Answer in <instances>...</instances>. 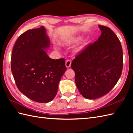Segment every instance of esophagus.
Returning <instances> with one entry per match:
<instances>
[{"instance_id":"obj_1","label":"esophagus","mask_w":133,"mask_h":133,"mask_svg":"<svg viewBox=\"0 0 133 133\" xmlns=\"http://www.w3.org/2000/svg\"><path fill=\"white\" fill-rule=\"evenodd\" d=\"M71 61L70 60H67L66 61V63H65V65H66V66L67 68H69L71 66Z\"/></svg>"}]
</instances>
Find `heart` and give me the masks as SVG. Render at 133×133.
Instances as JSON below:
<instances>
[{
	"mask_svg": "<svg viewBox=\"0 0 133 133\" xmlns=\"http://www.w3.org/2000/svg\"><path fill=\"white\" fill-rule=\"evenodd\" d=\"M82 39V37L81 36H72L70 38H69L68 39H66V40H64V41L61 42L62 45H70V44H73L77 43L78 42H79ZM90 43V41L89 40H86L84 41V43L82 46L81 47V49H83L86 46Z\"/></svg>",
	"mask_w": 133,
	"mask_h": 133,
	"instance_id": "heart-1",
	"label": "heart"
}]
</instances>
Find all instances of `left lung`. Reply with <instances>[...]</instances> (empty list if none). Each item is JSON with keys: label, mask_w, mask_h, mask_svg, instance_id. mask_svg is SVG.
Masks as SVG:
<instances>
[{"label": "left lung", "mask_w": 133, "mask_h": 133, "mask_svg": "<svg viewBox=\"0 0 133 133\" xmlns=\"http://www.w3.org/2000/svg\"><path fill=\"white\" fill-rule=\"evenodd\" d=\"M101 35L76 56L71 68L81 95L94 99L107 94L122 74L123 52L121 43L109 27L99 25Z\"/></svg>", "instance_id": "1"}]
</instances>
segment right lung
Returning <instances> with one entry per match:
<instances>
[{
    "label": "right lung",
    "instance_id": "right-lung-1",
    "mask_svg": "<svg viewBox=\"0 0 133 133\" xmlns=\"http://www.w3.org/2000/svg\"><path fill=\"white\" fill-rule=\"evenodd\" d=\"M50 39L43 26L27 30L17 39L11 54V71L19 91L35 102L47 103L56 95L66 70L63 58L51 59Z\"/></svg>",
    "mask_w": 133,
    "mask_h": 133
}]
</instances>
